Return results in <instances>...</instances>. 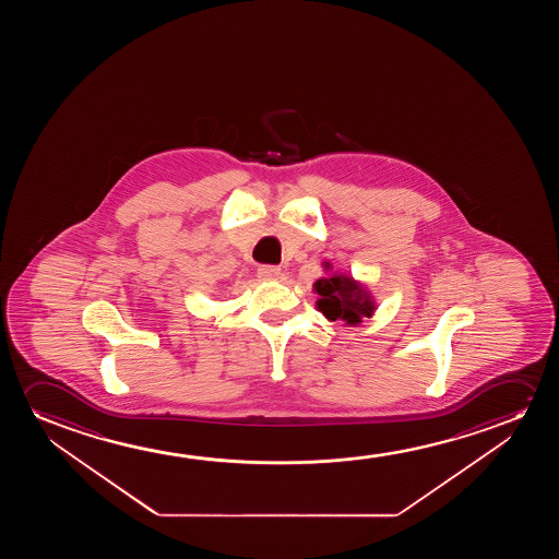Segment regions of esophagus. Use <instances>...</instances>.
<instances>
[{
    "label": "esophagus",
    "instance_id": "obj_1",
    "mask_svg": "<svg viewBox=\"0 0 559 559\" xmlns=\"http://www.w3.org/2000/svg\"><path fill=\"white\" fill-rule=\"evenodd\" d=\"M281 275V269L276 267V265H260L258 267V276L263 278V281H276Z\"/></svg>",
    "mask_w": 559,
    "mask_h": 559
}]
</instances>
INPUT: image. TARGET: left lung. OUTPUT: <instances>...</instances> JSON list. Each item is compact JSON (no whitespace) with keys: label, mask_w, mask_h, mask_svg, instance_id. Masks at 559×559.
<instances>
[{"label":"left lung","mask_w":559,"mask_h":559,"mask_svg":"<svg viewBox=\"0 0 559 559\" xmlns=\"http://www.w3.org/2000/svg\"><path fill=\"white\" fill-rule=\"evenodd\" d=\"M314 290L321 296L317 307L330 321L357 324L362 317L374 313V304L367 290L355 283L352 276L334 275L314 283Z\"/></svg>","instance_id":"1"}]
</instances>
